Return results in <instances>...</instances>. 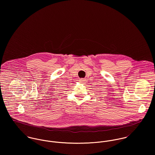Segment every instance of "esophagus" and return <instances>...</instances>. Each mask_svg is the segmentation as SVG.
Here are the masks:
<instances>
[{
    "instance_id": "obj_1",
    "label": "esophagus",
    "mask_w": 155,
    "mask_h": 155,
    "mask_svg": "<svg viewBox=\"0 0 155 155\" xmlns=\"http://www.w3.org/2000/svg\"><path fill=\"white\" fill-rule=\"evenodd\" d=\"M78 81H79V82H80V83H83L84 80V79H83V78H80Z\"/></svg>"
}]
</instances>
